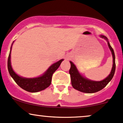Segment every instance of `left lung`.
<instances>
[{"label": "left lung", "mask_w": 123, "mask_h": 123, "mask_svg": "<svg viewBox=\"0 0 123 123\" xmlns=\"http://www.w3.org/2000/svg\"><path fill=\"white\" fill-rule=\"evenodd\" d=\"M101 38L105 39L107 41L108 47L111 51L112 55L113 58V64L112 67L111 71L109 75L105 78L104 80L100 81H91L87 78H85L82 77L78 71V69L76 68L75 65L70 61L71 68L69 72L70 74L71 80V84L74 88L78 91L85 93H94L100 91L108 84V82L112 80L116 70V62H115V54L113 48L111 46L108 39L104 35H100Z\"/></svg>", "instance_id": "obj_1"}]
</instances>
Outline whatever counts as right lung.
<instances>
[{
    "mask_svg": "<svg viewBox=\"0 0 123 123\" xmlns=\"http://www.w3.org/2000/svg\"><path fill=\"white\" fill-rule=\"evenodd\" d=\"M11 49L12 46L10 48V53L9 55L8 60H7V68H8L9 74L20 88L28 92H37L45 90V88L48 87L51 84L52 77L53 74L59 68L62 61L64 60V59H61L57 62L54 63L40 77L33 78H24L16 74L12 68L11 63H10Z\"/></svg>",
    "mask_w": 123,
    "mask_h": 123,
    "instance_id": "right-lung-1",
    "label": "right lung"
}]
</instances>
